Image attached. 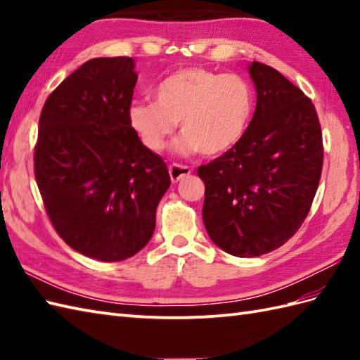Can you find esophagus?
<instances>
[{"label": "esophagus", "mask_w": 360, "mask_h": 360, "mask_svg": "<svg viewBox=\"0 0 360 360\" xmlns=\"http://www.w3.org/2000/svg\"><path fill=\"white\" fill-rule=\"evenodd\" d=\"M168 172H170V178L172 182H178L181 181L184 176H188L193 170L187 165H179V164H172L170 168H168Z\"/></svg>", "instance_id": "34e87169"}]
</instances>
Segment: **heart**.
<instances>
[{
    "instance_id": "b5f03b06",
    "label": "heart",
    "mask_w": 360,
    "mask_h": 360,
    "mask_svg": "<svg viewBox=\"0 0 360 360\" xmlns=\"http://www.w3.org/2000/svg\"><path fill=\"white\" fill-rule=\"evenodd\" d=\"M155 96L156 102H134L128 110L129 124L155 153L167 147L179 122L184 133L176 143L179 153L223 155L246 134L255 106L246 79L204 68L168 75L156 86Z\"/></svg>"
}]
</instances>
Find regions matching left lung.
<instances>
[{
    "mask_svg": "<svg viewBox=\"0 0 360 360\" xmlns=\"http://www.w3.org/2000/svg\"><path fill=\"white\" fill-rule=\"evenodd\" d=\"M257 108L232 150L198 168L210 240L235 257L283 246L308 217L323 165L322 128L311 98L274 68L254 62Z\"/></svg>",
    "mask_w": 360,
    "mask_h": 360,
    "instance_id": "obj_1",
    "label": "left lung"
}]
</instances>
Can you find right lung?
<instances>
[{"mask_svg": "<svg viewBox=\"0 0 360 360\" xmlns=\"http://www.w3.org/2000/svg\"><path fill=\"white\" fill-rule=\"evenodd\" d=\"M137 75L129 57L83 63L44 102L34 173L51 224L68 246L105 263L151 238L170 187L164 159L128 119Z\"/></svg>", "mask_w": 360, "mask_h": 360, "instance_id": "add662e5", "label": "right lung"}]
</instances>
